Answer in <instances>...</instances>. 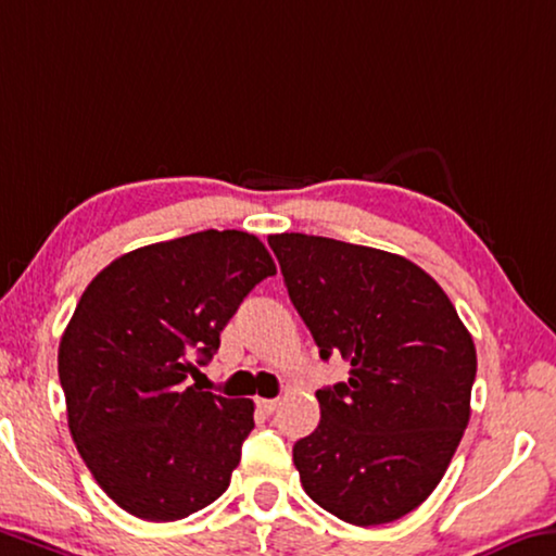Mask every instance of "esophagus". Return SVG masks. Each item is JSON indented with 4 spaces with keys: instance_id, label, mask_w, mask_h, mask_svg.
<instances>
[{
    "instance_id": "esophagus-1",
    "label": "esophagus",
    "mask_w": 556,
    "mask_h": 556,
    "mask_svg": "<svg viewBox=\"0 0 556 556\" xmlns=\"http://www.w3.org/2000/svg\"><path fill=\"white\" fill-rule=\"evenodd\" d=\"M277 403H279L277 399H257V408L264 413H275Z\"/></svg>"
}]
</instances>
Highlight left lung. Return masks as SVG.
<instances>
[{
	"label": "left lung",
	"instance_id": "1",
	"mask_svg": "<svg viewBox=\"0 0 556 556\" xmlns=\"http://www.w3.org/2000/svg\"><path fill=\"white\" fill-rule=\"evenodd\" d=\"M289 299L346 383L316 391L321 420L296 440L306 495L356 527L386 525L438 488L470 420L478 356L438 281L383 250L269 235Z\"/></svg>",
	"mask_w": 556,
	"mask_h": 556
}]
</instances>
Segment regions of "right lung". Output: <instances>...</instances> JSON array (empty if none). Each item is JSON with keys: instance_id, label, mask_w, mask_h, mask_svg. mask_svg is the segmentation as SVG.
Wrapping results in <instances>:
<instances>
[{"instance_id": "add662e5", "label": "right lung", "mask_w": 556, "mask_h": 556, "mask_svg": "<svg viewBox=\"0 0 556 556\" xmlns=\"http://www.w3.org/2000/svg\"><path fill=\"white\" fill-rule=\"evenodd\" d=\"M271 275L257 237L205 230L123 254L86 287L59 343V378L78 453L121 509L175 522L230 488L254 403L188 376Z\"/></svg>"}]
</instances>
